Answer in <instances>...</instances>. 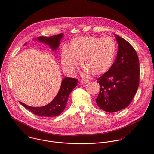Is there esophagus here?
I'll list each match as a JSON object with an SVG mask.
<instances>
[{
	"label": "esophagus",
	"instance_id": "34e87169",
	"mask_svg": "<svg viewBox=\"0 0 154 154\" xmlns=\"http://www.w3.org/2000/svg\"><path fill=\"white\" fill-rule=\"evenodd\" d=\"M88 82H89V80H86V79H82V80H80V83H82V84H86Z\"/></svg>",
	"mask_w": 154,
	"mask_h": 154
}]
</instances>
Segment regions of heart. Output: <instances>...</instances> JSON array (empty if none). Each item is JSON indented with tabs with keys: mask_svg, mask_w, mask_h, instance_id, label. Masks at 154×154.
I'll return each mask as SVG.
<instances>
[{
	"mask_svg": "<svg viewBox=\"0 0 154 154\" xmlns=\"http://www.w3.org/2000/svg\"><path fill=\"white\" fill-rule=\"evenodd\" d=\"M116 48V42L110 36L77 38L72 39L69 48L62 49L61 63L65 69L73 73L79 58V65L85 71L93 75H101L112 66Z\"/></svg>",
	"mask_w": 154,
	"mask_h": 154,
	"instance_id": "heart-1",
	"label": "heart"
}]
</instances>
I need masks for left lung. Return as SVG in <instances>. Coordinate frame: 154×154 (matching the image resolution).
Segmentation results:
<instances>
[{"mask_svg": "<svg viewBox=\"0 0 154 154\" xmlns=\"http://www.w3.org/2000/svg\"><path fill=\"white\" fill-rule=\"evenodd\" d=\"M116 59L110 68L97 79L100 91L96 102L102 110L113 113L128 107L137 92L140 80V66L133 47L117 35Z\"/></svg>", "mask_w": 154, "mask_h": 154, "instance_id": "8db88e82", "label": "left lung"}]
</instances>
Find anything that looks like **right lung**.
<instances>
[{"label":"right lung","instance_id":"right-lung-1","mask_svg":"<svg viewBox=\"0 0 154 154\" xmlns=\"http://www.w3.org/2000/svg\"><path fill=\"white\" fill-rule=\"evenodd\" d=\"M63 36V35L62 33H60L50 37L39 36L37 39L39 41L49 45L53 50H56ZM77 85V79L70 77L64 78L57 95L51 102L43 107H34L27 106L21 102H20V103L36 115L46 117L56 116L59 115L65 110L67 104L68 97Z\"/></svg>","mask_w":154,"mask_h":154}]
</instances>
